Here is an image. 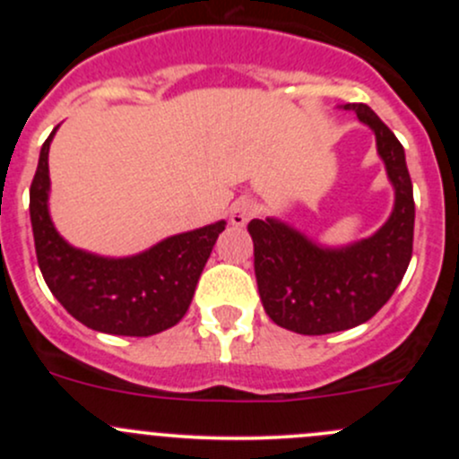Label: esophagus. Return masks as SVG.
Listing matches in <instances>:
<instances>
[{
  "mask_svg": "<svg viewBox=\"0 0 459 459\" xmlns=\"http://www.w3.org/2000/svg\"><path fill=\"white\" fill-rule=\"evenodd\" d=\"M255 215V202L248 200V197H239L238 202L230 206V224L238 226V229H242V226L248 224V220Z\"/></svg>",
  "mask_w": 459,
  "mask_h": 459,
  "instance_id": "1",
  "label": "esophagus"
}]
</instances>
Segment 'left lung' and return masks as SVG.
I'll return each mask as SVG.
<instances>
[{"mask_svg":"<svg viewBox=\"0 0 459 459\" xmlns=\"http://www.w3.org/2000/svg\"><path fill=\"white\" fill-rule=\"evenodd\" d=\"M375 135L395 202L368 238L326 247L277 217L251 220L255 277L266 316L302 335H326L368 322L395 293L413 253L415 202L406 155L367 104H344Z\"/></svg>","mask_w":459,"mask_h":459,"instance_id":"obj_1","label":"left lung"}]
</instances>
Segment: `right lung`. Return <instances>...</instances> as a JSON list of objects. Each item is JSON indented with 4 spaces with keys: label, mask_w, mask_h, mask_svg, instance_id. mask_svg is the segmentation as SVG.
<instances>
[{
    "label": "right lung",
    "mask_w": 459,
    "mask_h": 459,
    "mask_svg": "<svg viewBox=\"0 0 459 459\" xmlns=\"http://www.w3.org/2000/svg\"><path fill=\"white\" fill-rule=\"evenodd\" d=\"M57 128L41 146L30 184L35 253L50 293L92 331L148 337L175 326L191 307L197 280L226 221L170 235L126 257H106L73 247L55 229L48 208V151Z\"/></svg>",
    "instance_id": "obj_1"
}]
</instances>
